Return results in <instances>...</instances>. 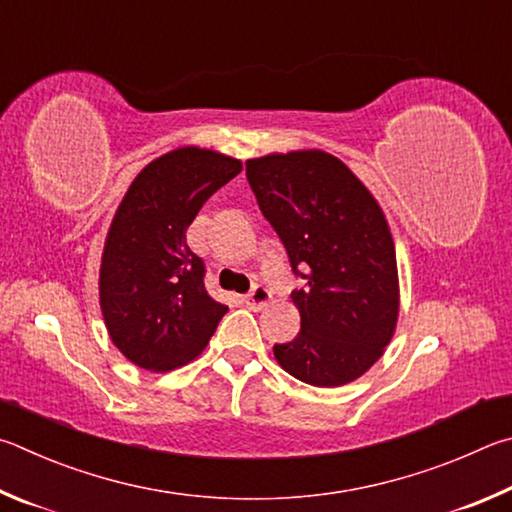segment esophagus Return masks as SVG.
<instances>
[{
	"instance_id": "34e87169",
	"label": "esophagus",
	"mask_w": 512,
	"mask_h": 512,
	"mask_svg": "<svg viewBox=\"0 0 512 512\" xmlns=\"http://www.w3.org/2000/svg\"><path fill=\"white\" fill-rule=\"evenodd\" d=\"M270 299H272L270 290H267L261 283H256L254 288L249 290V294H245V303L251 310H263L267 303H270Z\"/></svg>"
}]
</instances>
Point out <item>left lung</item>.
I'll use <instances>...</instances> for the list:
<instances>
[{"instance_id":"left-lung-1","label":"left lung","mask_w":512,"mask_h":512,"mask_svg":"<svg viewBox=\"0 0 512 512\" xmlns=\"http://www.w3.org/2000/svg\"><path fill=\"white\" fill-rule=\"evenodd\" d=\"M247 182L288 251L299 335L274 357L312 387L353 382L380 360L398 321L396 247L375 197L344 161L299 150L247 161Z\"/></svg>"}]
</instances>
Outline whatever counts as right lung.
<instances>
[{"label":"right lung","instance_id":"add662e5","mask_svg":"<svg viewBox=\"0 0 512 512\" xmlns=\"http://www.w3.org/2000/svg\"><path fill=\"white\" fill-rule=\"evenodd\" d=\"M242 170L195 146L168 152L134 177L116 209L101 263V310L114 346L141 369L173 371L204 351L227 306L204 288L206 267L186 229Z\"/></svg>","mask_w":512,"mask_h":512}]
</instances>
